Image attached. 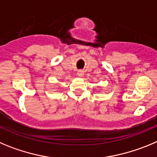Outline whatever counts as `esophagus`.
I'll return each mask as SVG.
<instances>
[{"instance_id": "esophagus-1", "label": "esophagus", "mask_w": 157, "mask_h": 157, "mask_svg": "<svg viewBox=\"0 0 157 157\" xmlns=\"http://www.w3.org/2000/svg\"><path fill=\"white\" fill-rule=\"evenodd\" d=\"M77 75L79 76V77H82L83 75H84V71H82V70H79V71H78Z\"/></svg>"}]
</instances>
